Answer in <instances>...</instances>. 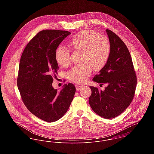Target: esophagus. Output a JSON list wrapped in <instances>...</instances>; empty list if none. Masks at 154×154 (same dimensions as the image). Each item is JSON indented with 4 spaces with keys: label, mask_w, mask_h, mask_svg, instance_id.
<instances>
[{
    "label": "esophagus",
    "mask_w": 154,
    "mask_h": 154,
    "mask_svg": "<svg viewBox=\"0 0 154 154\" xmlns=\"http://www.w3.org/2000/svg\"><path fill=\"white\" fill-rule=\"evenodd\" d=\"M82 87L81 85H76V89L77 91H78V90H79Z\"/></svg>",
    "instance_id": "34e87169"
}]
</instances>
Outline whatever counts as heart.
<instances>
[{
	"mask_svg": "<svg viewBox=\"0 0 154 154\" xmlns=\"http://www.w3.org/2000/svg\"><path fill=\"white\" fill-rule=\"evenodd\" d=\"M75 50L82 51V65L72 67L67 73L68 79L74 82L84 83L92 73L91 65L95 70L102 68L107 63L110 53L107 38L93 31H82L77 33L69 42ZM56 62L61 66H68L70 54L68 48L59 46L55 51Z\"/></svg>",
	"mask_w": 154,
	"mask_h": 154,
	"instance_id": "1",
	"label": "heart"
}]
</instances>
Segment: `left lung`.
Returning <instances> with one entry per match:
<instances>
[{
  "instance_id": "8db88e82",
  "label": "left lung",
  "mask_w": 154,
  "mask_h": 154,
  "mask_svg": "<svg viewBox=\"0 0 154 154\" xmlns=\"http://www.w3.org/2000/svg\"><path fill=\"white\" fill-rule=\"evenodd\" d=\"M110 44L109 59L92 80L107 84L104 91L89 87L92 94L89 103L92 110L104 119L114 118L132 102L137 84L132 57L126 44L110 29H106Z\"/></svg>"
}]
</instances>
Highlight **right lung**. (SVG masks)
Here are the masks:
<instances>
[{
    "instance_id": "right-lung-1",
    "label": "right lung",
    "mask_w": 154,
    "mask_h": 154,
    "mask_svg": "<svg viewBox=\"0 0 154 154\" xmlns=\"http://www.w3.org/2000/svg\"><path fill=\"white\" fill-rule=\"evenodd\" d=\"M69 34L56 29L39 32L26 45L20 59L17 85L22 101L32 114L47 122L63 117L75 94L71 83L59 91L52 86L53 76L59 69L55 51Z\"/></svg>"
}]
</instances>
